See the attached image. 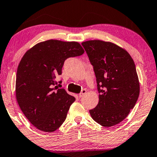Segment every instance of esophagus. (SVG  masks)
Returning a JSON list of instances; mask_svg holds the SVG:
<instances>
[{
	"label": "esophagus",
	"instance_id": "obj_1",
	"mask_svg": "<svg viewBox=\"0 0 157 157\" xmlns=\"http://www.w3.org/2000/svg\"><path fill=\"white\" fill-rule=\"evenodd\" d=\"M86 94V89H83L82 91H81V93L79 94V95H78L79 98H81L83 95H85Z\"/></svg>",
	"mask_w": 157,
	"mask_h": 157
}]
</instances>
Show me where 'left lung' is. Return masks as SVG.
Listing matches in <instances>:
<instances>
[{"mask_svg":"<svg viewBox=\"0 0 157 157\" xmlns=\"http://www.w3.org/2000/svg\"><path fill=\"white\" fill-rule=\"evenodd\" d=\"M94 66L98 104L89 110L92 119L104 127L119 124L134 108L140 85L134 60L125 49L101 40L83 42Z\"/></svg>","mask_w":157,"mask_h":157,"instance_id":"obj_1","label":"left lung"}]
</instances>
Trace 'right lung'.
<instances>
[{"instance_id": "1", "label": "right lung", "mask_w": 157, "mask_h": 157, "mask_svg": "<svg viewBox=\"0 0 157 157\" xmlns=\"http://www.w3.org/2000/svg\"><path fill=\"white\" fill-rule=\"evenodd\" d=\"M83 53L78 42L51 39L36 44L23 55L16 74V100L38 129L51 133L66 120L76 98L65 89L53 87L56 76L61 74L66 59Z\"/></svg>"}]
</instances>
